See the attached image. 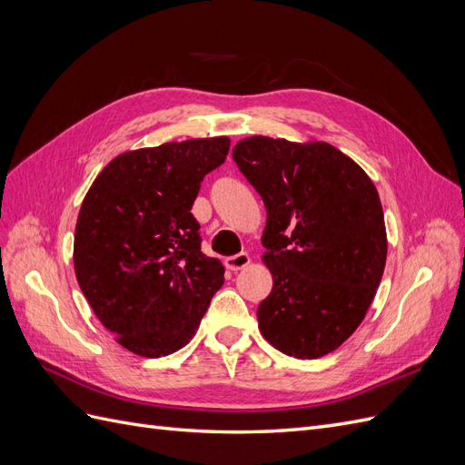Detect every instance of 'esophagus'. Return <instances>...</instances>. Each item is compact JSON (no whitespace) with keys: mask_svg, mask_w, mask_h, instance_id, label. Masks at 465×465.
Returning <instances> with one entry per match:
<instances>
[{"mask_svg":"<svg viewBox=\"0 0 465 465\" xmlns=\"http://www.w3.org/2000/svg\"><path fill=\"white\" fill-rule=\"evenodd\" d=\"M248 263H250V256L246 254V252H241V254H234V256H229L227 260H224V265H227L231 272L244 270Z\"/></svg>","mask_w":465,"mask_h":465,"instance_id":"esophagus-1","label":"esophagus"}]
</instances>
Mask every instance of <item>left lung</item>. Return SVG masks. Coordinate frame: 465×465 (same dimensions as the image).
Returning a JSON list of instances; mask_svg holds the SVG:
<instances>
[{"instance_id":"obj_1","label":"left lung","mask_w":465,"mask_h":465,"mask_svg":"<svg viewBox=\"0 0 465 465\" xmlns=\"http://www.w3.org/2000/svg\"><path fill=\"white\" fill-rule=\"evenodd\" d=\"M232 159L262 195L263 262L273 289L258 326L281 353H331L367 314L386 265L384 211L372 180L330 143L254 135Z\"/></svg>"}]
</instances>
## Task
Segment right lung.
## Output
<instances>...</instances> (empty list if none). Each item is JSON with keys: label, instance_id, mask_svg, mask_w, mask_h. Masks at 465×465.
Here are the masks:
<instances>
[{"label": "right lung", "instance_id": "obj_1", "mask_svg": "<svg viewBox=\"0 0 465 465\" xmlns=\"http://www.w3.org/2000/svg\"><path fill=\"white\" fill-rule=\"evenodd\" d=\"M229 147V137H211L118 154L83 200L74 244L79 287L135 355L184 347L223 285L224 267L202 252L192 205Z\"/></svg>", "mask_w": 465, "mask_h": 465}]
</instances>
